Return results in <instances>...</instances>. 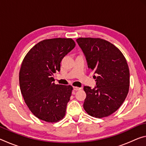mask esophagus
<instances>
[{"label": "esophagus", "instance_id": "esophagus-1", "mask_svg": "<svg viewBox=\"0 0 146 146\" xmlns=\"http://www.w3.org/2000/svg\"><path fill=\"white\" fill-rule=\"evenodd\" d=\"M81 88H78V87H73V90L75 91H78V90H81Z\"/></svg>", "mask_w": 146, "mask_h": 146}]
</instances>
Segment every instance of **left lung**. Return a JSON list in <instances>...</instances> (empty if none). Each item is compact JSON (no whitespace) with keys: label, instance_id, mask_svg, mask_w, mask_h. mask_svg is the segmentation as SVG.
Returning a JSON list of instances; mask_svg holds the SVG:
<instances>
[{"label":"left lung","instance_id":"obj_1","mask_svg":"<svg viewBox=\"0 0 146 146\" xmlns=\"http://www.w3.org/2000/svg\"><path fill=\"white\" fill-rule=\"evenodd\" d=\"M88 68L98 76L91 89L84 86L86 98L84 109L91 117L103 118L115 112L126 98L129 88V70L120 49L100 38H78Z\"/></svg>","mask_w":146,"mask_h":146}]
</instances>
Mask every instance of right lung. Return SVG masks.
<instances>
[{"instance_id":"add662e5","label":"right lung","mask_w":146,"mask_h":146,"mask_svg":"<svg viewBox=\"0 0 146 146\" xmlns=\"http://www.w3.org/2000/svg\"><path fill=\"white\" fill-rule=\"evenodd\" d=\"M75 46L72 38L45 39L35 45L22 62L21 93L29 110L39 119L57 122L66 115L73 87L55 84L53 75L60 71L62 59Z\"/></svg>"}]
</instances>
